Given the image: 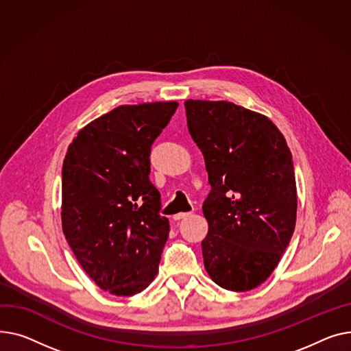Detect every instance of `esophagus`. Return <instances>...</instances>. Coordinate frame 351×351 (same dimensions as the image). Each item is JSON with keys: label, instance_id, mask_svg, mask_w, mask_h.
Instances as JSON below:
<instances>
[{"label": "esophagus", "instance_id": "34e87169", "mask_svg": "<svg viewBox=\"0 0 351 351\" xmlns=\"http://www.w3.org/2000/svg\"><path fill=\"white\" fill-rule=\"evenodd\" d=\"M189 215H190V213H178V214H176V215L173 217V219H174V221H180V219L187 218Z\"/></svg>", "mask_w": 351, "mask_h": 351}]
</instances>
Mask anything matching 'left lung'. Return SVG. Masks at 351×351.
Masks as SVG:
<instances>
[{"mask_svg": "<svg viewBox=\"0 0 351 351\" xmlns=\"http://www.w3.org/2000/svg\"><path fill=\"white\" fill-rule=\"evenodd\" d=\"M211 193L202 211L205 271L221 287L248 292L278 266L296 225L292 153L272 120L226 100L184 101Z\"/></svg>", "mask_w": 351, "mask_h": 351, "instance_id": "left-lung-1", "label": "left lung"}]
</instances>
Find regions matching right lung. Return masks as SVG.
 Returning a JSON list of instances; mask_svg holds the SVG:
<instances>
[{"label": "right lung", "mask_w": 351, "mask_h": 351, "mask_svg": "<svg viewBox=\"0 0 351 351\" xmlns=\"http://www.w3.org/2000/svg\"><path fill=\"white\" fill-rule=\"evenodd\" d=\"M177 101L123 105L69 144L62 167V230L88 276L116 296L153 282L170 225L150 182L152 144Z\"/></svg>", "instance_id": "obj_1"}]
</instances>
